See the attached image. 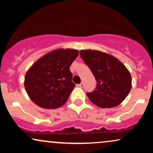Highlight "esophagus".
I'll use <instances>...</instances> for the list:
<instances>
[{
	"label": "esophagus",
	"instance_id": "obj_1",
	"mask_svg": "<svg viewBox=\"0 0 153 153\" xmlns=\"http://www.w3.org/2000/svg\"><path fill=\"white\" fill-rule=\"evenodd\" d=\"M78 86L80 87V88H83V87H84V84L82 83V82H81V83H80V84H79V85H78Z\"/></svg>",
	"mask_w": 153,
	"mask_h": 153
}]
</instances>
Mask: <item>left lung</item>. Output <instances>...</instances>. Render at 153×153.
I'll use <instances>...</instances> for the list:
<instances>
[{
	"label": "left lung",
	"instance_id": "1",
	"mask_svg": "<svg viewBox=\"0 0 153 153\" xmlns=\"http://www.w3.org/2000/svg\"><path fill=\"white\" fill-rule=\"evenodd\" d=\"M80 55L96 80L94 91L86 95L94 104L112 108L125 99L131 88L129 72L119 59L97 50H80Z\"/></svg>",
	"mask_w": 153,
	"mask_h": 153
}]
</instances>
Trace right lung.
I'll list each match as a JSON object with an SVG mask.
<instances>
[{
	"mask_svg": "<svg viewBox=\"0 0 153 153\" xmlns=\"http://www.w3.org/2000/svg\"><path fill=\"white\" fill-rule=\"evenodd\" d=\"M78 51L59 49L38 59L26 73L24 86L31 101L45 108H57L66 103L75 86L70 66Z\"/></svg>",
	"mask_w": 153,
	"mask_h": 153,
	"instance_id": "right-lung-1",
	"label": "right lung"
}]
</instances>
